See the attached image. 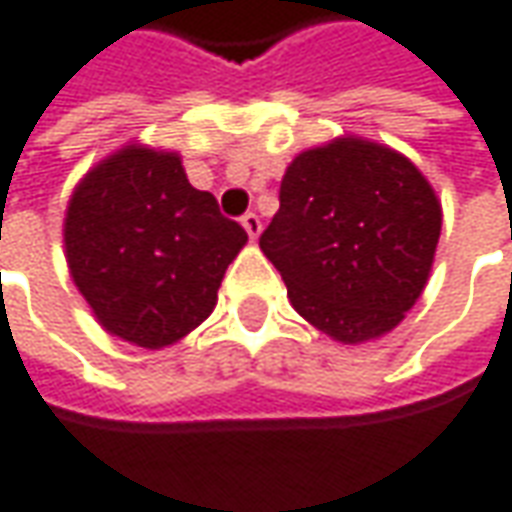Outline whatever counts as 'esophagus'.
Segmentation results:
<instances>
[{"label": "esophagus", "mask_w": 512, "mask_h": 512, "mask_svg": "<svg viewBox=\"0 0 512 512\" xmlns=\"http://www.w3.org/2000/svg\"><path fill=\"white\" fill-rule=\"evenodd\" d=\"M240 223H243V229H246V235L252 240H257V235H260V229H263V223H260V218H257L255 212H246L243 218H240Z\"/></svg>", "instance_id": "34e87169"}]
</instances>
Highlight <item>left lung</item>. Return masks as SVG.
<instances>
[{
    "label": "left lung",
    "mask_w": 512,
    "mask_h": 512,
    "mask_svg": "<svg viewBox=\"0 0 512 512\" xmlns=\"http://www.w3.org/2000/svg\"><path fill=\"white\" fill-rule=\"evenodd\" d=\"M439 232L442 203L411 158L340 135L286 167L260 249L303 320L337 343L360 345L414 309Z\"/></svg>",
    "instance_id": "left-lung-1"
}]
</instances>
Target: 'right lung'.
I'll list each match as a JSON object with an SVG mask.
<instances>
[{"instance_id":"right-lung-1","label":"right lung","mask_w":512,"mask_h":512,"mask_svg":"<svg viewBox=\"0 0 512 512\" xmlns=\"http://www.w3.org/2000/svg\"><path fill=\"white\" fill-rule=\"evenodd\" d=\"M67 269L98 326L138 348H167L218 303L249 235L189 184L181 155L124 144L81 178L64 212Z\"/></svg>"}]
</instances>
